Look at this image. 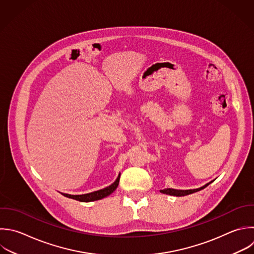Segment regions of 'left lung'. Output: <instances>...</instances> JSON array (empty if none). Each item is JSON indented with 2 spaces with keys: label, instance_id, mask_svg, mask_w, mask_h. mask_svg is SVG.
I'll use <instances>...</instances> for the list:
<instances>
[{
  "label": "left lung",
  "instance_id": "obj_1",
  "mask_svg": "<svg viewBox=\"0 0 254 254\" xmlns=\"http://www.w3.org/2000/svg\"><path fill=\"white\" fill-rule=\"evenodd\" d=\"M211 182L205 184L204 186H202L201 188H198V189H193V190H175V189H165V190H161L160 191L163 192V193H166V194H170V195H176V196H184V195H187V194H190V193H193L195 191H198L202 189H204L205 187H207Z\"/></svg>",
  "mask_w": 254,
  "mask_h": 254
}]
</instances>
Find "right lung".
I'll list each match as a JSON object with an SVG mask.
<instances>
[{"instance_id": "right-lung-1", "label": "right lung", "mask_w": 254, "mask_h": 254, "mask_svg": "<svg viewBox=\"0 0 254 254\" xmlns=\"http://www.w3.org/2000/svg\"><path fill=\"white\" fill-rule=\"evenodd\" d=\"M119 180H120V175L118 176V178L116 179V181L111 184L109 187H106L102 190H95V191H92V192H89V193H84V194H68V193H63L64 196L66 197H69V198H73V199H76V200H79V201H93V200H98V199H101L109 194H111L118 187V184H119Z\"/></svg>"}]
</instances>
